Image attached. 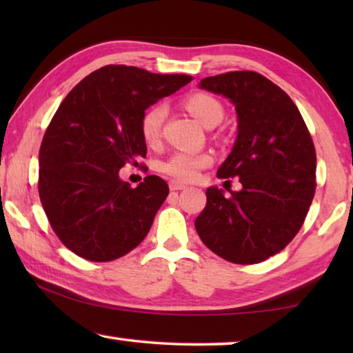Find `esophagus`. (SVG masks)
Masks as SVG:
<instances>
[{
  "label": "esophagus",
  "instance_id": "obj_1",
  "mask_svg": "<svg viewBox=\"0 0 353 353\" xmlns=\"http://www.w3.org/2000/svg\"><path fill=\"white\" fill-rule=\"evenodd\" d=\"M187 188V185L183 182H179V181H170V190L171 191H177V190H183Z\"/></svg>",
  "mask_w": 353,
  "mask_h": 353
}]
</instances>
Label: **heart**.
<instances>
[{
    "mask_svg": "<svg viewBox=\"0 0 353 353\" xmlns=\"http://www.w3.org/2000/svg\"><path fill=\"white\" fill-rule=\"evenodd\" d=\"M187 110L205 128L216 126L224 117V109L219 101L207 93H193L183 101ZM166 117V107L159 103L149 107L141 115L140 130L141 137L148 145H154L160 139ZM213 163L212 155L193 154V152H176L171 157L163 160L160 171L163 174L174 177L176 181L191 182L198 179L202 170L208 168Z\"/></svg>",
    "mask_w": 353,
    "mask_h": 353,
    "instance_id": "b5f03b06",
    "label": "heart"
}]
</instances>
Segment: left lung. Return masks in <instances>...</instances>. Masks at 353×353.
Instances as JSON below:
<instances>
[{"mask_svg":"<svg viewBox=\"0 0 353 353\" xmlns=\"http://www.w3.org/2000/svg\"><path fill=\"white\" fill-rule=\"evenodd\" d=\"M201 88L235 104L238 135L218 170L240 177L241 191L225 198L207 188L194 221L202 243L227 261L254 265L276 255L301 230L316 190V151L292 99L255 71H229L202 79Z\"/></svg>","mask_w":353,"mask_h":353,"instance_id":"obj_1","label":"left lung"}]
</instances>
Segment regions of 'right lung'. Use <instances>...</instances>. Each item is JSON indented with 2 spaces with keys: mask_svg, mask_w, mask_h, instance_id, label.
<instances>
[{
  "mask_svg": "<svg viewBox=\"0 0 353 353\" xmlns=\"http://www.w3.org/2000/svg\"><path fill=\"white\" fill-rule=\"evenodd\" d=\"M191 79L105 65L65 97L41 140L39 196L52 230L71 252L112 261L145 240L168 183L146 176L130 187L119 170L141 166L146 157L140 130L145 110Z\"/></svg>",
  "mask_w": 353,
  "mask_h": 353,
  "instance_id": "right-lung-1",
  "label": "right lung"
}]
</instances>
